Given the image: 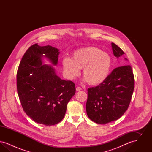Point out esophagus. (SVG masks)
<instances>
[{
	"instance_id": "esophagus-1",
	"label": "esophagus",
	"mask_w": 152,
	"mask_h": 152,
	"mask_svg": "<svg viewBox=\"0 0 152 152\" xmlns=\"http://www.w3.org/2000/svg\"><path fill=\"white\" fill-rule=\"evenodd\" d=\"M76 90L77 91H80L81 90V88L80 87H77L76 88Z\"/></svg>"
}]
</instances>
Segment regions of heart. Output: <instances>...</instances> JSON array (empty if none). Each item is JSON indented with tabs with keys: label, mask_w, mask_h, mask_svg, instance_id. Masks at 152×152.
<instances>
[{
	"label": "heart",
	"mask_w": 152,
	"mask_h": 152,
	"mask_svg": "<svg viewBox=\"0 0 152 152\" xmlns=\"http://www.w3.org/2000/svg\"><path fill=\"white\" fill-rule=\"evenodd\" d=\"M112 65V58L101 49L88 47L74 51L71 58H63L61 66L64 76L74 80L83 69L84 81L92 86L102 83L108 76Z\"/></svg>",
	"instance_id": "heart-1"
}]
</instances>
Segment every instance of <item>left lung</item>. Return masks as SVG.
I'll list each match as a JSON object with an SVG mask.
<instances>
[{
    "label": "left lung",
    "mask_w": 152,
    "mask_h": 152,
    "mask_svg": "<svg viewBox=\"0 0 152 152\" xmlns=\"http://www.w3.org/2000/svg\"><path fill=\"white\" fill-rule=\"evenodd\" d=\"M112 47L117 58L124 54L115 44L112 43ZM134 88V78L131 66L117 67L102 83L88 89L86 110L88 117L100 124L116 121L128 108Z\"/></svg>",
    "instance_id": "1"
}]
</instances>
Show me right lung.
<instances>
[{"label": "right lung", "instance_id": "obj_1", "mask_svg": "<svg viewBox=\"0 0 152 152\" xmlns=\"http://www.w3.org/2000/svg\"><path fill=\"white\" fill-rule=\"evenodd\" d=\"M59 50L51 45H31L20 61L16 75L17 91L23 110L36 123L53 125L65 116L66 105L76 92L74 83L61 79L47 58L58 64Z\"/></svg>", "mask_w": 152, "mask_h": 152}]
</instances>
